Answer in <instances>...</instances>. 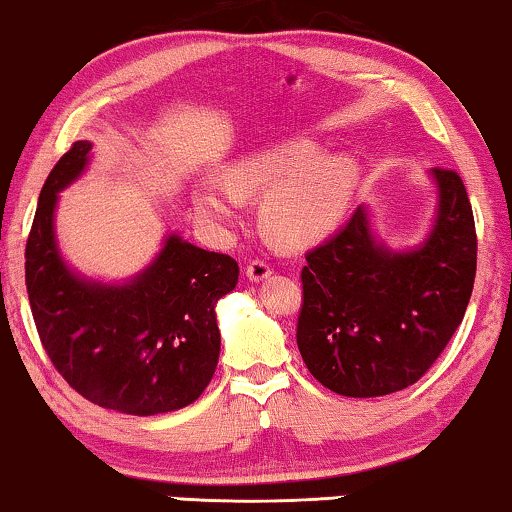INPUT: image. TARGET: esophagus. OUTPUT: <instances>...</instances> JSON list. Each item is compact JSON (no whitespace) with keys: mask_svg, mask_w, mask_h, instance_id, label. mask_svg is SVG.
<instances>
[{"mask_svg":"<svg viewBox=\"0 0 512 512\" xmlns=\"http://www.w3.org/2000/svg\"><path fill=\"white\" fill-rule=\"evenodd\" d=\"M272 272V265L268 261H263V258H254V261H249L247 265V277L251 281H263L265 277H270Z\"/></svg>","mask_w":512,"mask_h":512,"instance_id":"34e87169","label":"esophagus"}]
</instances>
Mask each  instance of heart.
Here are the masks:
<instances>
[{
  "mask_svg": "<svg viewBox=\"0 0 512 512\" xmlns=\"http://www.w3.org/2000/svg\"><path fill=\"white\" fill-rule=\"evenodd\" d=\"M358 168L346 157H321L311 140H288L247 154L221 175V189L194 194L198 219L217 228L238 221V201L263 197L261 224L284 247L323 240L351 203Z\"/></svg>",
  "mask_w": 512,
  "mask_h": 512,
  "instance_id": "1",
  "label": "heart"
}]
</instances>
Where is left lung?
<instances>
[{"mask_svg":"<svg viewBox=\"0 0 512 512\" xmlns=\"http://www.w3.org/2000/svg\"><path fill=\"white\" fill-rule=\"evenodd\" d=\"M432 177L439 212L420 247L385 249L358 207L305 256L295 337L311 376L337 395L409 388L462 323L476 279V224L462 177L446 168Z\"/></svg>","mask_w":512,"mask_h":512,"instance_id":"8db88e82","label":"left lung"}]
</instances>
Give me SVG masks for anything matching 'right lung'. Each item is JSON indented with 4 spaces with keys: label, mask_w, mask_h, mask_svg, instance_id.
<instances>
[{
    "label": "right lung",
    "mask_w": 512,
    "mask_h": 512,
    "mask_svg": "<svg viewBox=\"0 0 512 512\" xmlns=\"http://www.w3.org/2000/svg\"><path fill=\"white\" fill-rule=\"evenodd\" d=\"M78 140L43 184L25 249L29 307L50 362L78 395L129 416H157L203 395L219 360L214 305L238 284L228 254L170 235L152 265L122 286L78 277L59 256L57 194L87 166Z\"/></svg>",
    "instance_id": "add662e5"
}]
</instances>
